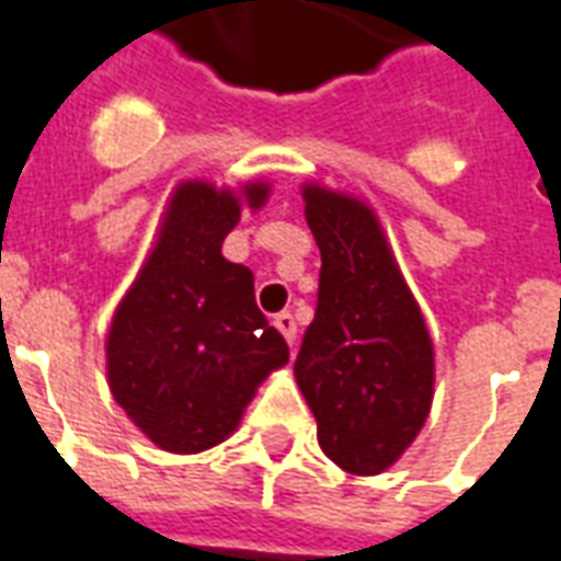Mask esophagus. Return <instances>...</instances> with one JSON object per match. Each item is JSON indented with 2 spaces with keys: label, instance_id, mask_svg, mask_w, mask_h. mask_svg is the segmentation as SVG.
Masks as SVG:
<instances>
[{
  "label": "esophagus",
  "instance_id": "34e87169",
  "mask_svg": "<svg viewBox=\"0 0 561 561\" xmlns=\"http://www.w3.org/2000/svg\"><path fill=\"white\" fill-rule=\"evenodd\" d=\"M273 324H276V330H279L282 336L288 340V345L297 342V321H294L291 312H279V316L273 318Z\"/></svg>",
  "mask_w": 561,
  "mask_h": 561
}]
</instances>
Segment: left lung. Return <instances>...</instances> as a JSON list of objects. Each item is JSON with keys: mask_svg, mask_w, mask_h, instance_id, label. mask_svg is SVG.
Instances as JSON below:
<instances>
[{"mask_svg": "<svg viewBox=\"0 0 561 561\" xmlns=\"http://www.w3.org/2000/svg\"><path fill=\"white\" fill-rule=\"evenodd\" d=\"M304 197L321 273L294 376L321 450L352 474H378L430 414L433 342L373 209L321 185Z\"/></svg>", "mask_w": 561, "mask_h": 561, "instance_id": "obj_1", "label": "left lung"}]
</instances>
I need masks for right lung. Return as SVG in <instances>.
I'll return each instance as SVG.
<instances>
[{
	"instance_id": "1",
	"label": "right lung",
	"mask_w": 561,
	"mask_h": 561,
	"mask_svg": "<svg viewBox=\"0 0 561 561\" xmlns=\"http://www.w3.org/2000/svg\"><path fill=\"white\" fill-rule=\"evenodd\" d=\"M267 185L249 183L257 209ZM240 197L183 183L159 243L119 304L107 336V381L131 421L171 454H197L237 430L264 378L288 364V342L255 304L252 270L221 243Z\"/></svg>"
}]
</instances>
